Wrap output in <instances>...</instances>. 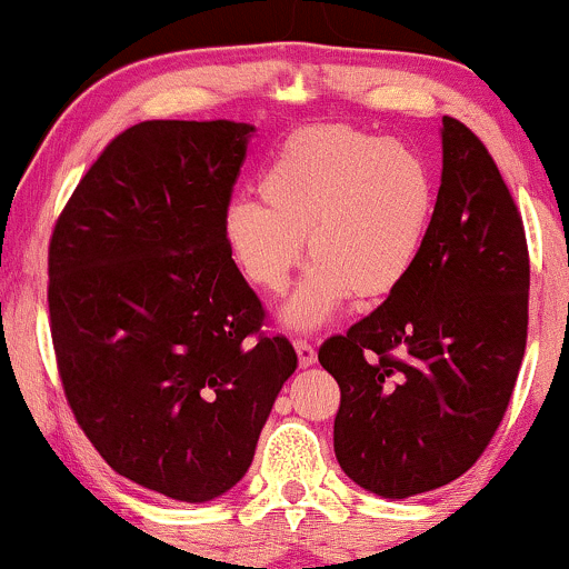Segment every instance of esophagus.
<instances>
[{"label":"esophagus","instance_id":"34e87169","mask_svg":"<svg viewBox=\"0 0 569 569\" xmlns=\"http://www.w3.org/2000/svg\"><path fill=\"white\" fill-rule=\"evenodd\" d=\"M292 347H296V352H298V363H301V369H309V366L315 363V360H317L315 347H311L307 339H296V341H292Z\"/></svg>","mask_w":569,"mask_h":569}]
</instances>
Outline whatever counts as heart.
Listing matches in <instances>:
<instances>
[{
	"label": "heart",
	"instance_id": "b5f03b06",
	"mask_svg": "<svg viewBox=\"0 0 569 569\" xmlns=\"http://www.w3.org/2000/svg\"><path fill=\"white\" fill-rule=\"evenodd\" d=\"M258 192L224 209V243L249 284L282 296L307 236L311 266L282 309L292 331L326 326L350 296L377 303L399 290L423 258L439 200L420 151L339 124L287 140Z\"/></svg>",
	"mask_w": 569,
	"mask_h": 569
}]
</instances>
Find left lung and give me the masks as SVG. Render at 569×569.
Returning <instances> with one entry per match:
<instances>
[{
    "label": "left lung",
    "mask_w": 569,
    "mask_h": 569,
    "mask_svg": "<svg viewBox=\"0 0 569 569\" xmlns=\"http://www.w3.org/2000/svg\"><path fill=\"white\" fill-rule=\"evenodd\" d=\"M433 230L412 277L320 347L341 388L336 461L382 499L461 478L516 388L527 347L529 254L521 213L486 146L442 119Z\"/></svg>",
    "instance_id": "8db88e82"
}]
</instances>
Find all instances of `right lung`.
Segmentation results:
<instances>
[{
  "label": "right lung",
  "mask_w": 569,
  "mask_h": 569,
  "mask_svg": "<svg viewBox=\"0 0 569 569\" xmlns=\"http://www.w3.org/2000/svg\"><path fill=\"white\" fill-rule=\"evenodd\" d=\"M243 121H140L108 143L48 249L64 396L97 453L176 502L247 475L298 358L262 336L222 217L247 157Z\"/></svg>",
  "instance_id": "add662e5"
}]
</instances>
